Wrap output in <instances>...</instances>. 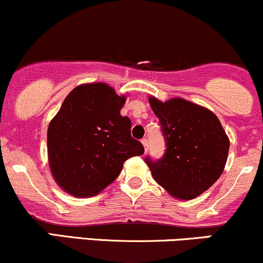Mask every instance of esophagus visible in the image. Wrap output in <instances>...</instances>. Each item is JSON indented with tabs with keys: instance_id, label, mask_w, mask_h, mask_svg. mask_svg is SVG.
<instances>
[{
	"instance_id": "34e87169",
	"label": "esophagus",
	"mask_w": 263,
	"mask_h": 263,
	"mask_svg": "<svg viewBox=\"0 0 263 263\" xmlns=\"http://www.w3.org/2000/svg\"><path fill=\"white\" fill-rule=\"evenodd\" d=\"M141 142H142V144H143L144 151L147 152V151H148V141H147V138H143V140H142Z\"/></svg>"
}]
</instances>
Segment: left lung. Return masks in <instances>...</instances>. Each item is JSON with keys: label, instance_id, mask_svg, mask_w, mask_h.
<instances>
[{"label": "left lung", "instance_id": "8db88e82", "mask_svg": "<svg viewBox=\"0 0 263 263\" xmlns=\"http://www.w3.org/2000/svg\"><path fill=\"white\" fill-rule=\"evenodd\" d=\"M159 119L166 152L162 159L145 163L152 176L178 200H192L207 191L222 175L229 138L219 119L207 107L182 98L166 101L148 98Z\"/></svg>", "mask_w": 263, "mask_h": 263}]
</instances>
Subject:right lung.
<instances>
[{
    "label": "right lung",
    "mask_w": 263,
    "mask_h": 263,
    "mask_svg": "<svg viewBox=\"0 0 263 263\" xmlns=\"http://www.w3.org/2000/svg\"><path fill=\"white\" fill-rule=\"evenodd\" d=\"M125 101L103 82L77 85L65 98L47 127L50 172L63 191L96 196L118 178L123 162L144 153L131 137V120L120 114Z\"/></svg>",
    "instance_id": "right-lung-1"
}]
</instances>
